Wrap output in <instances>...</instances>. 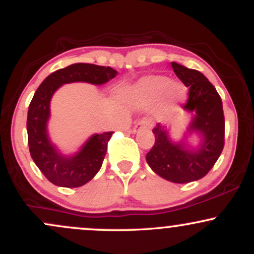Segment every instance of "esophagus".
<instances>
[{"mask_svg": "<svg viewBox=\"0 0 254 254\" xmlns=\"http://www.w3.org/2000/svg\"><path fill=\"white\" fill-rule=\"evenodd\" d=\"M150 127V122L147 121V119H142V121H138L133 127V131L137 132V131H141L144 129H149Z\"/></svg>", "mask_w": 254, "mask_h": 254, "instance_id": "34e87169", "label": "esophagus"}]
</instances>
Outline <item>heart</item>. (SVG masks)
<instances>
[{
	"instance_id": "heart-1",
	"label": "heart",
	"mask_w": 254,
	"mask_h": 254,
	"mask_svg": "<svg viewBox=\"0 0 254 254\" xmlns=\"http://www.w3.org/2000/svg\"><path fill=\"white\" fill-rule=\"evenodd\" d=\"M185 87L176 81H168L162 75H149L139 78L124 90V97L139 106L157 104L161 112L176 107L185 99Z\"/></svg>"
}]
</instances>
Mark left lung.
<instances>
[{
	"mask_svg": "<svg viewBox=\"0 0 254 254\" xmlns=\"http://www.w3.org/2000/svg\"><path fill=\"white\" fill-rule=\"evenodd\" d=\"M172 68L189 87V99L184 109L194 112L189 129L202 135V144L197 150L186 149L183 143H173L167 127L157 124L153 129L155 143L145 159L157 176L172 183L186 184L205 177L222 153L224 115L221 97L202 72L176 62H172Z\"/></svg>",
	"mask_w": 254,
	"mask_h": 254,
	"instance_id": "obj_1",
	"label": "left lung"
}]
</instances>
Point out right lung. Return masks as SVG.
Wrapping results in <instances>:
<instances>
[{
  "mask_svg": "<svg viewBox=\"0 0 254 254\" xmlns=\"http://www.w3.org/2000/svg\"><path fill=\"white\" fill-rule=\"evenodd\" d=\"M117 75L110 66L76 63L49 75L38 87L27 113L28 147L32 159L49 182L62 188H80L94 178L103 165L112 131L93 135L78 153L63 156L49 139L46 124L50 117V100L64 83L103 84Z\"/></svg>",
  "mask_w": 254,
  "mask_h": 254,
  "instance_id": "add662e5",
  "label": "right lung"
}]
</instances>
